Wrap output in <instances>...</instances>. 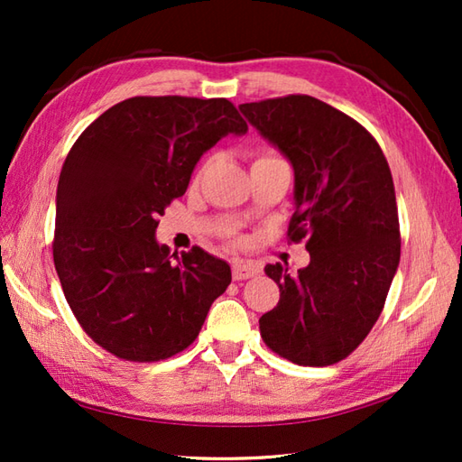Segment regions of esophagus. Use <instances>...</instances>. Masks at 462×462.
I'll use <instances>...</instances> for the list:
<instances>
[{
  "mask_svg": "<svg viewBox=\"0 0 462 462\" xmlns=\"http://www.w3.org/2000/svg\"><path fill=\"white\" fill-rule=\"evenodd\" d=\"M262 270L258 263L254 262H234L232 263V276L234 280H248V278H254L258 276Z\"/></svg>",
  "mask_w": 462,
  "mask_h": 462,
  "instance_id": "esophagus-1",
  "label": "esophagus"
}]
</instances>
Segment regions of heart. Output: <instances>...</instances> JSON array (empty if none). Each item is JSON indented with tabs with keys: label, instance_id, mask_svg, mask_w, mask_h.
Returning <instances> with one entry per match:
<instances>
[{
	"label": "heart",
	"instance_id": "heart-1",
	"mask_svg": "<svg viewBox=\"0 0 462 462\" xmlns=\"http://www.w3.org/2000/svg\"><path fill=\"white\" fill-rule=\"evenodd\" d=\"M266 161H282V159H280V156H276V154H272V152H262V154L256 156V161H254V164L266 162Z\"/></svg>",
	"mask_w": 462,
	"mask_h": 462
}]
</instances>
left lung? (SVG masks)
I'll use <instances>...</instances> for the list:
<instances>
[{"mask_svg": "<svg viewBox=\"0 0 462 462\" xmlns=\"http://www.w3.org/2000/svg\"><path fill=\"white\" fill-rule=\"evenodd\" d=\"M242 115L293 166L291 242L310 263L266 273L280 301L260 318L266 346L298 365L346 359L375 326L399 266L395 186L381 146L351 116L310 95L240 105Z\"/></svg>", "mask_w": 462, "mask_h": 462, "instance_id": "obj_1", "label": "left lung"}]
</instances>
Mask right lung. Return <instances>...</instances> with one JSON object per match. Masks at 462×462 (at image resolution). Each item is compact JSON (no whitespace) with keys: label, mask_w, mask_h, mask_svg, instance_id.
I'll list each match as a JSON object with an SVG mask.
<instances>
[{"label":"right lung","mask_w":462,"mask_h":462,"mask_svg":"<svg viewBox=\"0 0 462 462\" xmlns=\"http://www.w3.org/2000/svg\"><path fill=\"white\" fill-rule=\"evenodd\" d=\"M248 125L228 99L133 97L93 121L57 184L53 260L87 336L125 361L172 357L199 336L230 266L156 242L200 156Z\"/></svg>","instance_id":"obj_1"}]
</instances>
